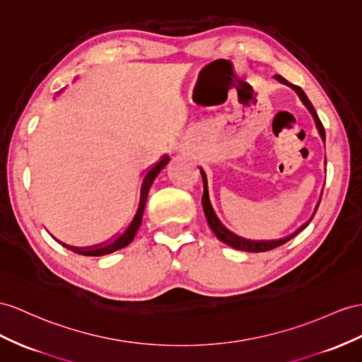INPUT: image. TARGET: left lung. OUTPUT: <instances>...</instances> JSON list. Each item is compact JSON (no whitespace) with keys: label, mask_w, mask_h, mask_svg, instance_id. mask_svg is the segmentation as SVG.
I'll use <instances>...</instances> for the list:
<instances>
[{"label":"left lung","mask_w":362,"mask_h":362,"mask_svg":"<svg viewBox=\"0 0 362 362\" xmlns=\"http://www.w3.org/2000/svg\"><path fill=\"white\" fill-rule=\"evenodd\" d=\"M278 82H281V84L291 87L296 95H298L300 100L304 104V107L309 110V113L312 115L313 117V122H315V127H317L318 129V134L321 137L322 142H326V133H324V128H322V124L321 120L317 115V111H315L312 102L309 100V98L305 96V93L298 87V86H293L291 84L289 81H286L283 76L280 75H275L274 76ZM324 163H326V160H324ZM200 174H202V179H203V196H202V206H203V211H205V216H206V220H208V225L209 228L212 229V233L216 234V237L220 240V242H223L225 245L234 247V249H238V251H246V252H264V251H271V249L274 247H278L284 245L286 242H289L291 238H293L296 234L301 233V230L308 226L310 223V220L313 218L315 212H317L318 209V205L321 202V194H322V189H321V194H320V200L317 202V205H315V209H313V214L310 216V218L305 221V223H303L298 229H295L292 234L286 235V237H281V238H276V240H249V238H245V237H240L237 234H234L233 230H229L223 223H221L220 218L217 217L216 211H214V206H212L211 203V199H209V189H208V177H206V173L205 170L202 168L200 166Z\"/></svg>","instance_id":"1"}]
</instances>
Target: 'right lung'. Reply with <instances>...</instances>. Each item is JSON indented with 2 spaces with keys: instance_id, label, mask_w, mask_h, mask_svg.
Wrapping results in <instances>:
<instances>
[{
  "instance_id": "add662e5",
  "label": "right lung",
  "mask_w": 362,
  "mask_h": 362,
  "mask_svg": "<svg viewBox=\"0 0 362 362\" xmlns=\"http://www.w3.org/2000/svg\"><path fill=\"white\" fill-rule=\"evenodd\" d=\"M62 91V90H61ZM61 91H58V95ZM170 162V156L168 154H163L162 159L159 162H156L153 166L146 170L142 183H141V191H139V202H137V208L134 211V216L132 217V220L128 221V225L122 229L119 230L116 235H113L111 238L105 240V242L98 243V245H91V246H84V247H78V246H70L59 242L58 238H53L57 240L58 243H61L64 247L70 249V251L76 252L79 255H86V257H100V255H107L111 252H116L119 249H122L125 246H128L129 243L133 242V238L137 233V229L141 228L142 223V217H144V211H145V205H146V199H148V192L151 189V185L156 180L157 175L159 173L165 168L166 163Z\"/></svg>"
}]
</instances>
